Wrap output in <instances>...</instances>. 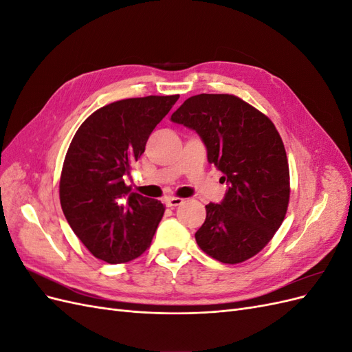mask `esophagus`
<instances>
[{
	"label": "esophagus",
	"instance_id": "obj_1",
	"mask_svg": "<svg viewBox=\"0 0 352 352\" xmlns=\"http://www.w3.org/2000/svg\"><path fill=\"white\" fill-rule=\"evenodd\" d=\"M164 202H166L167 207L173 208V207H177L180 204H184V199L182 198H176V197H168V198H166Z\"/></svg>",
	"mask_w": 352,
	"mask_h": 352
}]
</instances>
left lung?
I'll list each match as a JSON object with an SVG mask.
<instances>
[{
	"mask_svg": "<svg viewBox=\"0 0 352 352\" xmlns=\"http://www.w3.org/2000/svg\"><path fill=\"white\" fill-rule=\"evenodd\" d=\"M170 120L198 133L208 163L228 185L219 204L206 206V221L195 233L199 248L226 264L254 257L280 228L289 202L279 132L269 117L228 94L194 95Z\"/></svg>",
	"mask_w": 352,
	"mask_h": 352,
	"instance_id": "1",
	"label": "left lung"
}]
</instances>
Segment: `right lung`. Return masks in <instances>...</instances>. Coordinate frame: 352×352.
I'll use <instances>...</instances> for the list:
<instances>
[{
	"mask_svg": "<svg viewBox=\"0 0 352 352\" xmlns=\"http://www.w3.org/2000/svg\"><path fill=\"white\" fill-rule=\"evenodd\" d=\"M177 100L179 95H150L111 102L94 111L73 136L60 202L72 230L94 257L119 264L150 247L164 206L132 192L124 182L154 127Z\"/></svg>",
	"mask_w": 352,
	"mask_h": 352,
	"instance_id": "obj_1",
	"label": "right lung"
}]
</instances>
